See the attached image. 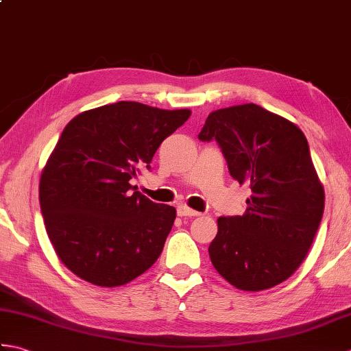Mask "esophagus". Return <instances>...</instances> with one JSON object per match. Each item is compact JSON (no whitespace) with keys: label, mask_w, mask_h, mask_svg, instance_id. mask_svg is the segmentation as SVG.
Masks as SVG:
<instances>
[{"label":"esophagus","mask_w":351,"mask_h":351,"mask_svg":"<svg viewBox=\"0 0 351 351\" xmlns=\"http://www.w3.org/2000/svg\"><path fill=\"white\" fill-rule=\"evenodd\" d=\"M176 211H178V215H180V217H197V215H200V213L191 210V208L185 206V205L178 206Z\"/></svg>","instance_id":"34e87169"}]
</instances>
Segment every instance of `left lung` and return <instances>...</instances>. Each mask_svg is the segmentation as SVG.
Returning <instances> with one entry per match:
<instances>
[{"label": "left lung", "mask_w": 351, "mask_h": 351, "mask_svg": "<svg viewBox=\"0 0 351 351\" xmlns=\"http://www.w3.org/2000/svg\"><path fill=\"white\" fill-rule=\"evenodd\" d=\"M197 137L217 141L230 176L252 190L243 215L217 220L208 249L214 268L243 291L279 285L303 263L323 219L306 137L256 104L213 111Z\"/></svg>", "instance_id": "left-lung-1"}]
</instances>
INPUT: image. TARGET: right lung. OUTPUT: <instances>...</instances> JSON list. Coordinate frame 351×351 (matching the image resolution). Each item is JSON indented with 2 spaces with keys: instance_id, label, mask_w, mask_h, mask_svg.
<instances>
[{
  "instance_id": "right-lung-1",
  "label": "right lung",
  "mask_w": 351,
  "mask_h": 351,
  "mask_svg": "<svg viewBox=\"0 0 351 351\" xmlns=\"http://www.w3.org/2000/svg\"><path fill=\"white\" fill-rule=\"evenodd\" d=\"M190 114L121 101L66 125L42 171L39 200L56 253L78 278L125 285L158 259L176 210L130 181L151 169L156 149Z\"/></svg>"
}]
</instances>
